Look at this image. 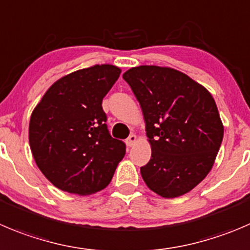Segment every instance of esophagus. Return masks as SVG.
Returning a JSON list of instances; mask_svg holds the SVG:
<instances>
[{"label":"esophagus","instance_id":"obj_1","mask_svg":"<svg viewBox=\"0 0 250 250\" xmlns=\"http://www.w3.org/2000/svg\"><path fill=\"white\" fill-rule=\"evenodd\" d=\"M135 143H137V135L135 134H130L129 137L127 138V140H125V144H127L129 147H132Z\"/></svg>","mask_w":250,"mask_h":250}]
</instances>
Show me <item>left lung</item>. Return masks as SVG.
Returning a JSON list of instances; mask_svg holds the SVG:
<instances>
[{"instance_id":"8db88e82","label":"left lung","mask_w":250,"mask_h":250,"mask_svg":"<svg viewBox=\"0 0 250 250\" xmlns=\"http://www.w3.org/2000/svg\"><path fill=\"white\" fill-rule=\"evenodd\" d=\"M123 79L139 101L151 145V159L140 167L143 179L164 198L190 192L210 172L224 138L214 98L168 67H134Z\"/></svg>"}]
</instances>
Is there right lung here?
<instances>
[{"mask_svg":"<svg viewBox=\"0 0 250 250\" xmlns=\"http://www.w3.org/2000/svg\"><path fill=\"white\" fill-rule=\"evenodd\" d=\"M121 69L96 64L58 79L34 108L29 144L36 165L58 189L79 195L108 186L125 144L111 137L103 99Z\"/></svg>","mask_w":250,"mask_h":250,"instance_id":"obj_1","label":"right lung"}]
</instances>
